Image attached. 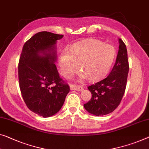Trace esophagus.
Returning a JSON list of instances; mask_svg holds the SVG:
<instances>
[{"label":"esophagus","instance_id":"esophagus-1","mask_svg":"<svg viewBox=\"0 0 149 149\" xmlns=\"http://www.w3.org/2000/svg\"><path fill=\"white\" fill-rule=\"evenodd\" d=\"M70 88L71 91H82V87L81 86L76 85V84H70Z\"/></svg>","mask_w":149,"mask_h":149}]
</instances>
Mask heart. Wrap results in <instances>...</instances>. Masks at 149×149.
Masks as SVG:
<instances>
[{
	"mask_svg": "<svg viewBox=\"0 0 149 149\" xmlns=\"http://www.w3.org/2000/svg\"><path fill=\"white\" fill-rule=\"evenodd\" d=\"M115 57L116 50L113 46L98 40L88 39L74 45L70 49H64L58 57V65L65 78H70L80 67L82 72L78 81L88 78L89 81L95 82L108 73Z\"/></svg>",
	"mask_w": 149,
	"mask_h": 149,
	"instance_id": "obj_1",
	"label": "heart"
}]
</instances>
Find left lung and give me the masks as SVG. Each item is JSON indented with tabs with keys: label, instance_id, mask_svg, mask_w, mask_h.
Wrapping results in <instances>:
<instances>
[{
	"label": "left lung",
	"instance_id": "obj_1",
	"mask_svg": "<svg viewBox=\"0 0 149 149\" xmlns=\"http://www.w3.org/2000/svg\"><path fill=\"white\" fill-rule=\"evenodd\" d=\"M118 42L119 49L111 72L104 79L88 87L92 98L84 107L93 115L102 116L112 113L124 95L129 66L126 45L120 38Z\"/></svg>",
	"mask_w": 149,
	"mask_h": 149
}]
</instances>
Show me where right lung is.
Returning <instances> with one entry per match:
<instances>
[{
  "label": "right lung",
  "instance_id": "right-lung-1",
  "mask_svg": "<svg viewBox=\"0 0 149 149\" xmlns=\"http://www.w3.org/2000/svg\"><path fill=\"white\" fill-rule=\"evenodd\" d=\"M63 37L43 31L25 42L19 63V81L28 108L47 118L60 111L70 88L62 80L54 63L56 42Z\"/></svg>",
  "mask_w": 149,
  "mask_h": 149
}]
</instances>
